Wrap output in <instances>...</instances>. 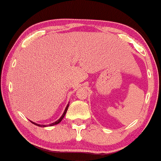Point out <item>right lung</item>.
I'll list each match as a JSON object with an SVG mask.
<instances>
[{
	"label": "right lung",
	"instance_id": "1",
	"mask_svg": "<svg viewBox=\"0 0 161 161\" xmlns=\"http://www.w3.org/2000/svg\"><path fill=\"white\" fill-rule=\"evenodd\" d=\"M69 104H68L67 106H66V108H65V111H64L63 114L62 115V116H61V117L59 118L58 120L54 122V123H50V124L48 125V126H54V125H56V124H58V123H60V122L62 120V119H63V118H64V116H65V114H66V112L68 110V108H69ZM31 122L32 123H33V124L36 125V126H41V127H45V126H46V125H41V124H38V123H34V122H32V121H31Z\"/></svg>",
	"mask_w": 161,
	"mask_h": 161
}]
</instances>
